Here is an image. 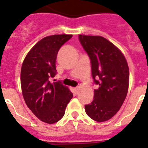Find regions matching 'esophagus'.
<instances>
[{
	"mask_svg": "<svg viewBox=\"0 0 148 148\" xmlns=\"http://www.w3.org/2000/svg\"><path fill=\"white\" fill-rule=\"evenodd\" d=\"M74 90H75V94H78V90H79V87H75V88H74Z\"/></svg>",
	"mask_w": 148,
	"mask_h": 148,
	"instance_id": "34e87169",
	"label": "esophagus"
}]
</instances>
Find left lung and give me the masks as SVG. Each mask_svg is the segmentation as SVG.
<instances>
[{"label":"left lung","mask_w":148,"mask_h":148,"mask_svg":"<svg viewBox=\"0 0 148 148\" xmlns=\"http://www.w3.org/2000/svg\"><path fill=\"white\" fill-rule=\"evenodd\" d=\"M91 63L94 90L91 104L85 105L86 113L94 121L110 119L125 101L129 86V68L121 51L101 36L78 35Z\"/></svg>","instance_id":"1"}]
</instances>
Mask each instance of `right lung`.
I'll return each instance as SVG.
<instances>
[{
  "label": "right lung",
  "mask_w": 148,
  "mask_h": 148,
  "mask_svg": "<svg viewBox=\"0 0 148 148\" xmlns=\"http://www.w3.org/2000/svg\"><path fill=\"white\" fill-rule=\"evenodd\" d=\"M72 35L44 38L26 56L21 71L22 93L27 107L40 121L54 124L61 119L73 95L61 82L51 83L56 75V61L60 48Z\"/></svg>",
  "instance_id": "obj_1"
}]
</instances>
